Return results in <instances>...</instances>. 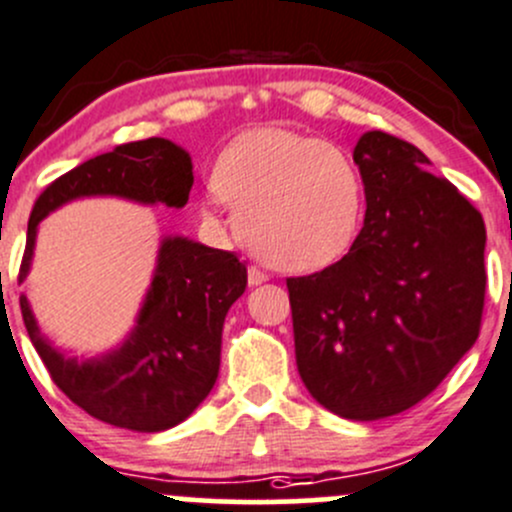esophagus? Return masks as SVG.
I'll return each instance as SVG.
<instances>
[{
  "label": "esophagus",
  "mask_w": 512,
  "mask_h": 512,
  "mask_svg": "<svg viewBox=\"0 0 512 512\" xmlns=\"http://www.w3.org/2000/svg\"><path fill=\"white\" fill-rule=\"evenodd\" d=\"M247 282H250V287L262 285V282H267V272L260 270L257 265H250L247 267Z\"/></svg>",
  "instance_id": "1"
}]
</instances>
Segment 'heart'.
Returning <instances> with one entry per match:
<instances>
[{"mask_svg": "<svg viewBox=\"0 0 512 512\" xmlns=\"http://www.w3.org/2000/svg\"><path fill=\"white\" fill-rule=\"evenodd\" d=\"M252 250L287 272L332 265L352 245L364 183L347 151L287 128H255L225 148L213 170ZM210 198L205 210H213Z\"/></svg>", "mask_w": 512, "mask_h": 512, "instance_id": "obj_1", "label": "heart"}]
</instances>
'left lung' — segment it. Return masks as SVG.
<instances>
[{
	"label": "left lung",
	"mask_w": 512,
	"mask_h": 512,
	"mask_svg": "<svg viewBox=\"0 0 512 512\" xmlns=\"http://www.w3.org/2000/svg\"><path fill=\"white\" fill-rule=\"evenodd\" d=\"M364 227L347 255L289 277L294 354L332 414L376 421L426 399L476 344L483 218L411 143L369 131L354 148Z\"/></svg>",
	"instance_id": "8db88e82"
}]
</instances>
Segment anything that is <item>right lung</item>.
Segmentation results:
<instances>
[{"label": "right lung", "mask_w": 512, "mask_h": 512, "mask_svg": "<svg viewBox=\"0 0 512 512\" xmlns=\"http://www.w3.org/2000/svg\"><path fill=\"white\" fill-rule=\"evenodd\" d=\"M190 188V156L165 138L123 143L76 165L46 185L34 203L19 282L32 265L36 227L59 205L86 195H118L183 208ZM245 287L247 267L235 252L165 237L136 329L116 352L91 361L56 352L39 332L24 294L19 307L51 379L79 409L111 426L158 433L185 421L215 386L225 314Z\"/></svg>", "instance_id": "1"}]
</instances>
